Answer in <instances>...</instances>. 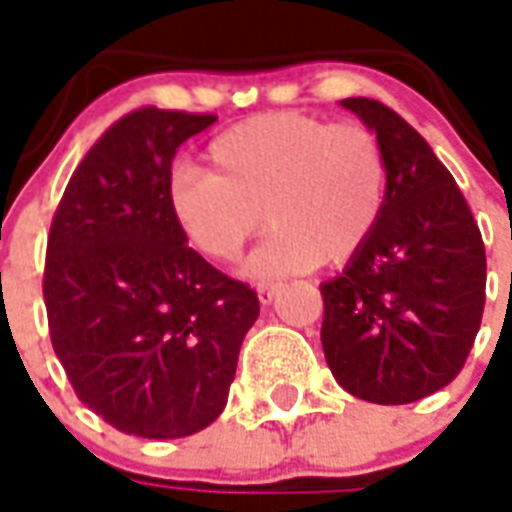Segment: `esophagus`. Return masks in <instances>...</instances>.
Masks as SVG:
<instances>
[{
  "label": "esophagus",
  "instance_id": "esophagus-1",
  "mask_svg": "<svg viewBox=\"0 0 512 512\" xmlns=\"http://www.w3.org/2000/svg\"><path fill=\"white\" fill-rule=\"evenodd\" d=\"M279 290H282L279 282H260V285H257V298H260V304H271Z\"/></svg>",
  "mask_w": 512,
  "mask_h": 512
}]
</instances>
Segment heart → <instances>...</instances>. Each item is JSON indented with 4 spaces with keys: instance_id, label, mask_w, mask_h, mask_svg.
<instances>
[{
    "instance_id": "obj_1",
    "label": "heart",
    "mask_w": 512,
    "mask_h": 512,
    "mask_svg": "<svg viewBox=\"0 0 512 512\" xmlns=\"http://www.w3.org/2000/svg\"><path fill=\"white\" fill-rule=\"evenodd\" d=\"M385 198L388 160L377 132L301 111L225 130L208 143L206 173L179 170L168 192L179 233L211 263H233L266 225L271 236L246 263L255 279L350 263L372 238Z\"/></svg>"
}]
</instances>
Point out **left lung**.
<instances>
[{
    "label": "left lung",
    "instance_id": "obj_1",
    "mask_svg": "<svg viewBox=\"0 0 512 512\" xmlns=\"http://www.w3.org/2000/svg\"><path fill=\"white\" fill-rule=\"evenodd\" d=\"M342 105L380 138L388 198L366 246L320 287L325 361L352 396L410 404L467 363L486 306V246L450 170L415 127L369 97Z\"/></svg>",
    "mask_w": 512,
    "mask_h": 512
}]
</instances>
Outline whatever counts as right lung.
Masks as SVG:
<instances>
[{
	"label": "right lung",
	"instance_id": "1",
	"mask_svg": "<svg viewBox=\"0 0 512 512\" xmlns=\"http://www.w3.org/2000/svg\"><path fill=\"white\" fill-rule=\"evenodd\" d=\"M214 113L138 111L94 143L56 206L48 333L75 396L146 439L189 437L225 410L257 293L206 263L170 214L176 149Z\"/></svg>",
	"mask_w": 512,
	"mask_h": 512
}]
</instances>
